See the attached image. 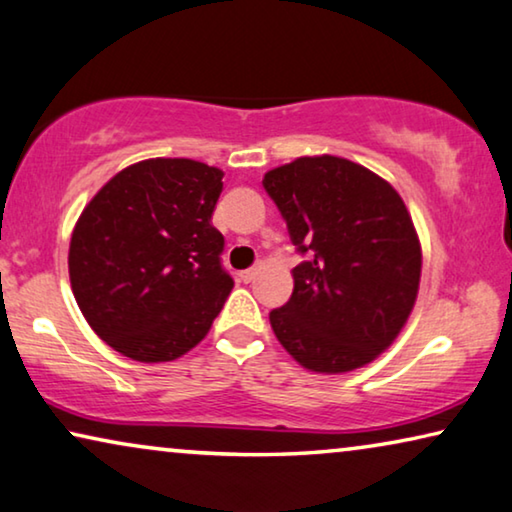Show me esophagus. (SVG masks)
Wrapping results in <instances>:
<instances>
[{
	"instance_id": "obj_1",
	"label": "esophagus",
	"mask_w": 512,
	"mask_h": 512,
	"mask_svg": "<svg viewBox=\"0 0 512 512\" xmlns=\"http://www.w3.org/2000/svg\"><path fill=\"white\" fill-rule=\"evenodd\" d=\"M259 269H262V264L253 266V269H246V271H241V273H239V278H241L243 282H253V280H255V276H257V273H259Z\"/></svg>"
}]
</instances>
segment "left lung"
Listing matches in <instances>:
<instances>
[{
    "mask_svg": "<svg viewBox=\"0 0 512 512\" xmlns=\"http://www.w3.org/2000/svg\"><path fill=\"white\" fill-rule=\"evenodd\" d=\"M262 183L308 257L269 315L280 345L326 375L375 361L407 324L421 282V241L398 190L329 154L296 158Z\"/></svg>",
    "mask_w": 512,
    "mask_h": 512,
    "instance_id": "left-lung-1",
    "label": "left lung"
}]
</instances>
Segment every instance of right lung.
Masks as SVG:
<instances>
[{"label": "right lung", "mask_w": 512, "mask_h": 512, "mask_svg": "<svg viewBox=\"0 0 512 512\" xmlns=\"http://www.w3.org/2000/svg\"><path fill=\"white\" fill-rule=\"evenodd\" d=\"M223 170L190 158L140 160L80 213L68 276L101 340L140 363L190 352L209 333L234 280L211 225Z\"/></svg>", "instance_id": "right-lung-1"}]
</instances>
